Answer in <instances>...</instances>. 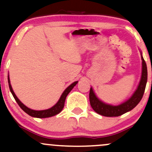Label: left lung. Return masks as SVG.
Wrapping results in <instances>:
<instances>
[{
    "label": "left lung",
    "mask_w": 152,
    "mask_h": 152,
    "mask_svg": "<svg viewBox=\"0 0 152 152\" xmlns=\"http://www.w3.org/2000/svg\"><path fill=\"white\" fill-rule=\"evenodd\" d=\"M141 59L142 75L138 87H137L135 92L133 93L132 96H131V98H129L128 100L126 101L124 103L121 104L120 105L113 106L104 103L103 102L98 99L97 96L93 92L92 87L90 88V95H89L90 103L92 108L96 113L103 116H106V117H116V116H120L124 113L130 111L138 104V103L142 99L144 91H145V85H146L147 82V76H148L146 64H145V62L142 58V55Z\"/></svg>",
    "instance_id": "8db88e82"
}]
</instances>
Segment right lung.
I'll use <instances>...</instances> for the list:
<instances>
[{
    "instance_id": "right-lung-1",
    "label": "right lung",
    "mask_w": 152,
    "mask_h": 152,
    "mask_svg": "<svg viewBox=\"0 0 152 152\" xmlns=\"http://www.w3.org/2000/svg\"><path fill=\"white\" fill-rule=\"evenodd\" d=\"M8 82H9V87H10L11 93H12L13 97L15 98L17 103H18V105L20 106V108L22 109L25 113H26L27 114L29 115L30 116H31V117H34V118H45L52 117V116H54L56 115L59 114V113L62 111V109H63L67 96L68 95V93L71 91L72 89L74 87V86H76V84L78 83V82H73V84H71L70 86H68V87L65 89V91L63 92V93L62 94V96H61L60 99H59L57 103L53 106V107H52L51 108L48 109V110H31V109L28 108L26 106L24 105L23 104L22 102L18 99V98L17 97L16 95H15V93H14L13 90H12V85H11L10 84V77H9V76H8Z\"/></svg>"
}]
</instances>
